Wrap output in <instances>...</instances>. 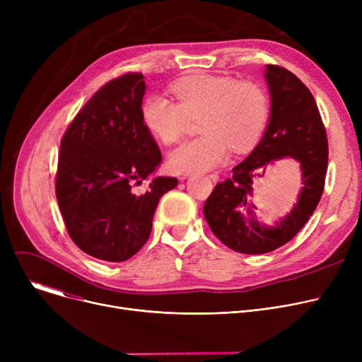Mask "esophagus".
<instances>
[{"label": "esophagus", "mask_w": 362, "mask_h": 362, "mask_svg": "<svg viewBox=\"0 0 362 362\" xmlns=\"http://www.w3.org/2000/svg\"><path fill=\"white\" fill-rule=\"evenodd\" d=\"M208 177H210L213 182H217V180H218V175H217V173H213V175H210V176H208ZM180 179L183 180V179H186V176H182Z\"/></svg>", "instance_id": "obj_1"}]
</instances>
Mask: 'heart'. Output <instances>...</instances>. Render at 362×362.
Here are the masks:
<instances>
[{
    "instance_id": "1",
    "label": "heart",
    "mask_w": 362,
    "mask_h": 362,
    "mask_svg": "<svg viewBox=\"0 0 362 362\" xmlns=\"http://www.w3.org/2000/svg\"><path fill=\"white\" fill-rule=\"evenodd\" d=\"M177 103L149 95L142 104L146 129L164 145L176 144L189 119L198 120L201 135L176 148L168 165L176 173H201L229 157L251 149L261 138L270 114L267 92L252 81L232 76L195 74L171 86Z\"/></svg>"
}]
</instances>
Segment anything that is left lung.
I'll use <instances>...</instances> for the list:
<instances>
[{"label": "left lung", "mask_w": 362, "mask_h": 362, "mask_svg": "<svg viewBox=\"0 0 362 362\" xmlns=\"http://www.w3.org/2000/svg\"><path fill=\"white\" fill-rule=\"evenodd\" d=\"M272 108L270 123L251 154L233 167L232 177L216 185L204 205L213 233L236 252L258 255L288 243L315 211L325 191L329 142L310 89L288 69H265ZM292 156L301 163L303 191L293 211L276 226L259 225L253 216V183L276 160Z\"/></svg>", "instance_id": "8db88e82"}]
</instances>
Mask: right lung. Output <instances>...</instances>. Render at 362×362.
<instances>
[{
    "instance_id": "obj_1",
    "label": "right lung",
    "mask_w": 362,
    "mask_h": 362,
    "mask_svg": "<svg viewBox=\"0 0 362 362\" xmlns=\"http://www.w3.org/2000/svg\"><path fill=\"white\" fill-rule=\"evenodd\" d=\"M145 81L126 73L107 82L76 114L60 144L55 197L71 240L90 257L122 262L152 230L160 198L176 177H156L133 191L161 163L142 120Z\"/></svg>"
}]
</instances>
